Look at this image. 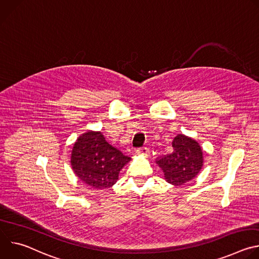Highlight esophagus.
Returning a JSON list of instances; mask_svg holds the SVG:
<instances>
[{"label":"esophagus","mask_w":259,"mask_h":259,"mask_svg":"<svg viewBox=\"0 0 259 259\" xmlns=\"http://www.w3.org/2000/svg\"><path fill=\"white\" fill-rule=\"evenodd\" d=\"M136 153L138 154V155H143V156H149V154H150V151H149V149H147V147H140V149H138V150H136Z\"/></svg>","instance_id":"esophagus-1"}]
</instances>
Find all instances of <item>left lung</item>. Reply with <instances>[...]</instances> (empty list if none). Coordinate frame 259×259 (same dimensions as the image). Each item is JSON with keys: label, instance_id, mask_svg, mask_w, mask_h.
Segmentation results:
<instances>
[{"label": "left lung", "instance_id": "8db88e82", "mask_svg": "<svg viewBox=\"0 0 259 259\" xmlns=\"http://www.w3.org/2000/svg\"><path fill=\"white\" fill-rule=\"evenodd\" d=\"M173 153L160 157L158 165L164 172L167 182L173 186H183L193 180L203 167V151L193 138L178 134L172 141Z\"/></svg>", "mask_w": 259, "mask_h": 259}]
</instances>
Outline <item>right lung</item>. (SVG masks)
<instances>
[{"label": "right lung", "instance_id": "right-lung-1", "mask_svg": "<svg viewBox=\"0 0 259 259\" xmlns=\"http://www.w3.org/2000/svg\"><path fill=\"white\" fill-rule=\"evenodd\" d=\"M131 160L99 131H87L73 143L70 165L73 173L88 187L103 190L113 187L122 168Z\"/></svg>", "mask_w": 259, "mask_h": 259}]
</instances>
